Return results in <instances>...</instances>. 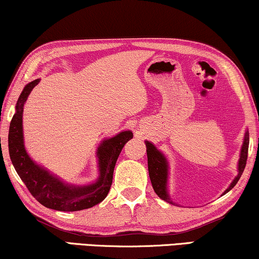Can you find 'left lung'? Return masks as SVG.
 <instances>
[{
  "label": "left lung",
  "instance_id": "8db88e82",
  "mask_svg": "<svg viewBox=\"0 0 259 259\" xmlns=\"http://www.w3.org/2000/svg\"><path fill=\"white\" fill-rule=\"evenodd\" d=\"M146 147H147V164H148V173H150V179L152 183V186L155 191V193L158 194L159 197L161 198L162 200L168 201V203H173V201L169 199L167 194V161L164 155H162L160 152H159L157 148L154 147L153 144L148 143L146 141ZM247 151H249V133H245V138H244V144L242 146V152H240V158L238 162V176L236 177L235 180L231 183V185L229 186V189L225 191L229 192L230 190L233 189V186L238 183L240 177H242V173L245 168L246 160H247Z\"/></svg>",
  "mask_w": 259,
  "mask_h": 259
}]
</instances>
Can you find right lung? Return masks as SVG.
Returning a JSON list of instances; mask_svg holds the SVG:
<instances>
[{"instance_id":"1","label":"right lung","mask_w":259,"mask_h":259,"mask_svg":"<svg viewBox=\"0 0 259 259\" xmlns=\"http://www.w3.org/2000/svg\"><path fill=\"white\" fill-rule=\"evenodd\" d=\"M38 83V79L28 83L21 93L9 127V155L17 175L38 203L58 211H80L93 207L107 197L111 189L115 162L127 141L133 138L131 131L119 133L111 139L104 140L98 148L100 177L98 182L87 186L66 185L61 180L44 169L29 158L24 150L22 136L23 106L28 95Z\"/></svg>"}]
</instances>
